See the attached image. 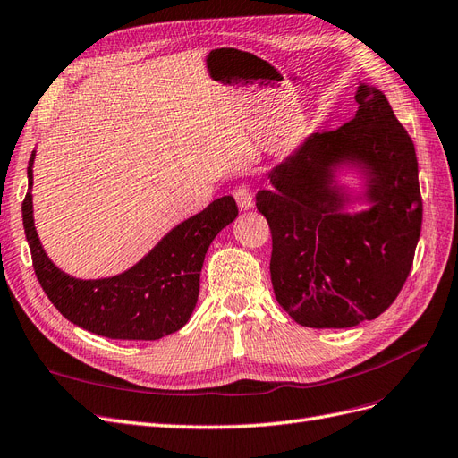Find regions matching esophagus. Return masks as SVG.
<instances>
[{
    "mask_svg": "<svg viewBox=\"0 0 458 458\" xmlns=\"http://www.w3.org/2000/svg\"><path fill=\"white\" fill-rule=\"evenodd\" d=\"M233 197H234V200H237V204H239L241 210H248V208H252V206H254L252 192H250V189L244 187V185L234 189V191H233Z\"/></svg>",
    "mask_w": 458,
    "mask_h": 458,
    "instance_id": "1",
    "label": "esophagus"
}]
</instances>
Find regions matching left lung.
I'll use <instances>...</instances> for the list:
<instances>
[{
	"mask_svg": "<svg viewBox=\"0 0 458 458\" xmlns=\"http://www.w3.org/2000/svg\"><path fill=\"white\" fill-rule=\"evenodd\" d=\"M357 114L311 133L267 174L256 195L271 239V283L301 327L350 328L392 306L412 267L422 227L419 162L386 95L359 84ZM355 167L366 189L352 198L337 172ZM350 201H367L345 213Z\"/></svg>",
	"mask_w": 458,
	"mask_h": 458,
	"instance_id": "left-lung-1",
	"label": "left lung"
}]
</instances>
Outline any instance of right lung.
Masks as SVG:
<instances>
[{"mask_svg": "<svg viewBox=\"0 0 458 458\" xmlns=\"http://www.w3.org/2000/svg\"><path fill=\"white\" fill-rule=\"evenodd\" d=\"M34 157L29 160V192L22 224L44 293L68 321L113 340H158L187 325L197 306L200 271L216 234L239 216L233 197H221L175 225L133 267L106 279H76L47 258L34 227Z\"/></svg>", "mask_w": 458, "mask_h": 458, "instance_id": "obj_1", "label": "right lung"}]
</instances>
